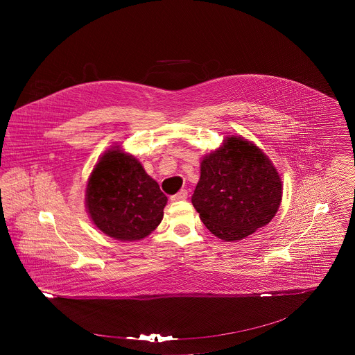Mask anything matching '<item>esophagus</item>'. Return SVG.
Instances as JSON below:
<instances>
[{"mask_svg": "<svg viewBox=\"0 0 355 355\" xmlns=\"http://www.w3.org/2000/svg\"><path fill=\"white\" fill-rule=\"evenodd\" d=\"M186 198H187V191L184 189L180 190L177 194L171 196V201H185Z\"/></svg>", "mask_w": 355, "mask_h": 355, "instance_id": "1", "label": "esophagus"}]
</instances>
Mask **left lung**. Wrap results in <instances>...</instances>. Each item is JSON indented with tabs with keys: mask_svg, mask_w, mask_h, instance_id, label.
Segmentation results:
<instances>
[{
	"mask_svg": "<svg viewBox=\"0 0 355 355\" xmlns=\"http://www.w3.org/2000/svg\"><path fill=\"white\" fill-rule=\"evenodd\" d=\"M282 201L281 175L252 141L229 135L201 161L191 203L222 241L243 239L268 225Z\"/></svg>",
	"mask_w": 355,
	"mask_h": 355,
	"instance_id": "1",
	"label": "left lung"
}]
</instances>
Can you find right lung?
<instances>
[{
    "label": "right lung",
    "instance_id": "obj_1",
    "mask_svg": "<svg viewBox=\"0 0 355 355\" xmlns=\"http://www.w3.org/2000/svg\"><path fill=\"white\" fill-rule=\"evenodd\" d=\"M168 197L142 164L114 146L102 154L90 173L85 206L103 234L119 241H139L164 218Z\"/></svg>",
    "mask_w": 355,
    "mask_h": 355
}]
</instances>
